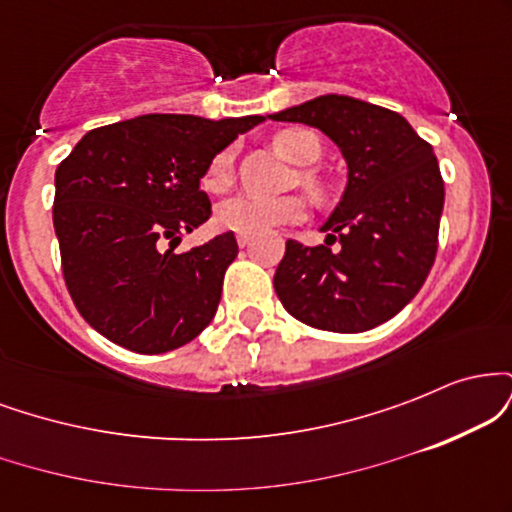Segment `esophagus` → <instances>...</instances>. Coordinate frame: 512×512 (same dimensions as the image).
Instances as JSON below:
<instances>
[{
  "mask_svg": "<svg viewBox=\"0 0 512 512\" xmlns=\"http://www.w3.org/2000/svg\"><path fill=\"white\" fill-rule=\"evenodd\" d=\"M250 236H245V233H238V245H240V248H248V245H250Z\"/></svg>",
  "mask_w": 512,
  "mask_h": 512,
  "instance_id": "34e87169",
  "label": "esophagus"
}]
</instances>
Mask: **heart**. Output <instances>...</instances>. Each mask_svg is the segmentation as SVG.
I'll return each mask as SVG.
<instances>
[{
	"label": "heart",
	"mask_w": 512,
	"mask_h": 512,
	"mask_svg": "<svg viewBox=\"0 0 512 512\" xmlns=\"http://www.w3.org/2000/svg\"><path fill=\"white\" fill-rule=\"evenodd\" d=\"M272 146L281 156L289 158L296 166H313L322 154V144L315 132L303 127L284 129L274 134ZM233 182V156L231 151H219L209 161L202 175V187L211 195H221ZM303 187L315 202H325L327 187L315 173L301 175ZM305 216V202L298 197L284 199H257V197H233L219 204L216 209V226L221 231L245 233V236H260L284 223H298Z\"/></svg>",
	"instance_id": "obj_1"
}]
</instances>
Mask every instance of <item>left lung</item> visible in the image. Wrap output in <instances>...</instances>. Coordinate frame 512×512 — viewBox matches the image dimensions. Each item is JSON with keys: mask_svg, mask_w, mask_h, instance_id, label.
<instances>
[{"mask_svg": "<svg viewBox=\"0 0 512 512\" xmlns=\"http://www.w3.org/2000/svg\"><path fill=\"white\" fill-rule=\"evenodd\" d=\"M272 120L317 127L349 166L342 202L322 226L325 245L286 240L276 296L315 330L383 325L419 293L436 262L445 185L431 144L395 110L334 93Z\"/></svg>", "mask_w": 512, "mask_h": 512, "instance_id": "1", "label": "left lung"}]
</instances>
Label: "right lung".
I'll return each mask as SVG.
<instances>
[{
    "instance_id": "right-lung-1",
    "label": "right lung",
    "mask_w": 512,
    "mask_h": 512,
    "mask_svg": "<svg viewBox=\"0 0 512 512\" xmlns=\"http://www.w3.org/2000/svg\"><path fill=\"white\" fill-rule=\"evenodd\" d=\"M262 115H142L84 134L57 166L52 223L81 317L137 354H166L214 320L231 231L175 252L211 216L199 190L209 161Z\"/></svg>"
}]
</instances>
